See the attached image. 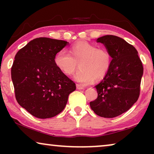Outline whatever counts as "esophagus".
<instances>
[{"mask_svg":"<svg viewBox=\"0 0 154 154\" xmlns=\"http://www.w3.org/2000/svg\"><path fill=\"white\" fill-rule=\"evenodd\" d=\"M76 88L78 90H84L85 89V87H83V86L81 85H79V84H77Z\"/></svg>","mask_w":154,"mask_h":154,"instance_id":"34e87169","label":"esophagus"}]
</instances>
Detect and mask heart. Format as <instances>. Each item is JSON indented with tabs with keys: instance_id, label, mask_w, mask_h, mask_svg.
<instances>
[{
	"instance_id": "obj_1",
	"label": "heart",
	"mask_w": 154,
	"mask_h": 154,
	"mask_svg": "<svg viewBox=\"0 0 154 154\" xmlns=\"http://www.w3.org/2000/svg\"><path fill=\"white\" fill-rule=\"evenodd\" d=\"M54 62L57 68L66 75L73 74L79 63L81 69L74 79L79 83L87 85L94 79L99 81L106 75L111 67V57L106 49L79 41L69 48V53L64 50L57 53Z\"/></svg>"
}]
</instances>
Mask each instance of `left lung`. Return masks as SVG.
<instances>
[{"label": "left lung", "instance_id": "1", "mask_svg": "<svg viewBox=\"0 0 154 154\" xmlns=\"http://www.w3.org/2000/svg\"><path fill=\"white\" fill-rule=\"evenodd\" d=\"M97 42L105 46L112 60L108 73L94 86L98 96L90 106L97 116L114 118L129 110L137 101L144 69L135 48L124 39L106 35Z\"/></svg>", "mask_w": 154, "mask_h": 154}]
</instances>
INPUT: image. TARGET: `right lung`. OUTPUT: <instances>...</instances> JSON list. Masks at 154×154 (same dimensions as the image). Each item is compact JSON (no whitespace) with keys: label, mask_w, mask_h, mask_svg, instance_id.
I'll return each mask as SVG.
<instances>
[{"label":"right lung","mask_w":154,"mask_h":154,"mask_svg":"<svg viewBox=\"0 0 154 154\" xmlns=\"http://www.w3.org/2000/svg\"><path fill=\"white\" fill-rule=\"evenodd\" d=\"M67 41L38 38L20 49L11 69L16 100L38 119L58 115L66 106L75 84L57 68L54 57Z\"/></svg>","instance_id":"obj_1"}]
</instances>
